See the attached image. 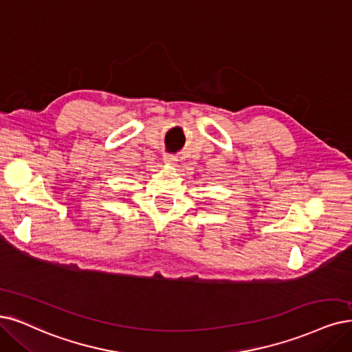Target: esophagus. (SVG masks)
Masks as SVG:
<instances>
[{"instance_id": "34e87169", "label": "esophagus", "mask_w": 352, "mask_h": 352, "mask_svg": "<svg viewBox=\"0 0 352 352\" xmlns=\"http://www.w3.org/2000/svg\"><path fill=\"white\" fill-rule=\"evenodd\" d=\"M173 161H174V158H173L171 155H165V156H164V162H166V164H171Z\"/></svg>"}]
</instances>
